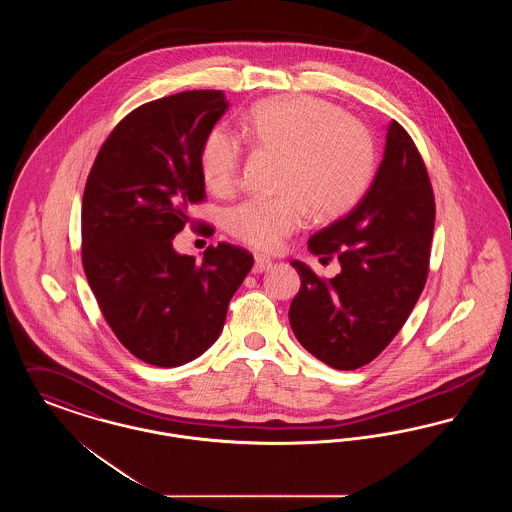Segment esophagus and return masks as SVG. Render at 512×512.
Listing matches in <instances>:
<instances>
[{"mask_svg":"<svg viewBox=\"0 0 512 512\" xmlns=\"http://www.w3.org/2000/svg\"><path fill=\"white\" fill-rule=\"evenodd\" d=\"M268 268H272V261L267 257H261L257 255L255 257V265H253V274H261V272H267Z\"/></svg>","mask_w":512,"mask_h":512,"instance_id":"34e87169","label":"esophagus"}]
</instances>
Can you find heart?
I'll list each match as a JSON object with an SVG mask.
<instances>
[{"label":"heart","instance_id":"heart-1","mask_svg":"<svg viewBox=\"0 0 512 512\" xmlns=\"http://www.w3.org/2000/svg\"><path fill=\"white\" fill-rule=\"evenodd\" d=\"M253 146L284 153L280 190L249 199L226 215L228 232L261 251H276L309 217L334 219L366 194L376 171V146L365 126L345 111L311 96L255 105L242 121ZM244 147L224 128H213L199 149V172L209 192L228 195L238 184Z\"/></svg>","mask_w":512,"mask_h":512}]
</instances>
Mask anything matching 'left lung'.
<instances>
[{
	"mask_svg": "<svg viewBox=\"0 0 512 512\" xmlns=\"http://www.w3.org/2000/svg\"><path fill=\"white\" fill-rule=\"evenodd\" d=\"M436 205L411 136L391 121L376 176L363 199L309 238V251L340 261L320 280L301 261L290 305L297 341L324 365L355 370L376 359L403 328L424 290Z\"/></svg>",
	"mask_w": 512,
	"mask_h": 512,
	"instance_id": "1",
	"label": "left lung"
}]
</instances>
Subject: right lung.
Here are the masks:
<instances>
[{
    "label": "right lung",
    "mask_w": 512,
    "mask_h": 512,
    "mask_svg": "<svg viewBox=\"0 0 512 512\" xmlns=\"http://www.w3.org/2000/svg\"><path fill=\"white\" fill-rule=\"evenodd\" d=\"M192 90L134 109L99 149L82 197V265L122 345L147 365H186L219 340L253 255L207 247L201 263L174 236L205 197L199 149L228 109Z\"/></svg>",
    "instance_id": "right-lung-1"
}]
</instances>
